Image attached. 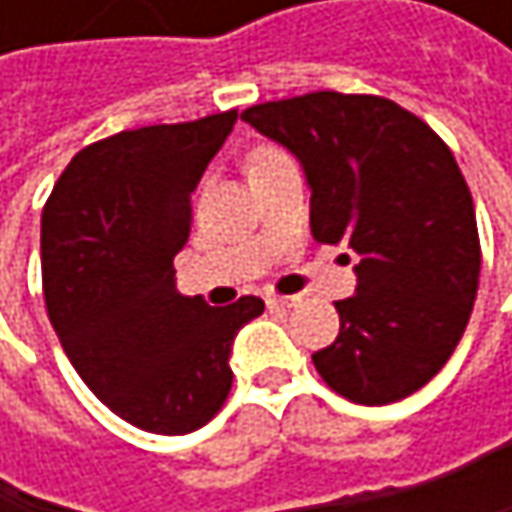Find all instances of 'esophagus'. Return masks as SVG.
I'll return each instance as SVG.
<instances>
[{"label":"esophagus","mask_w":512,"mask_h":512,"mask_svg":"<svg viewBox=\"0 0 512 512\" xmlns=\"http://www.w3.org/2000/svg\"><path fill=\"white\" fill-rule=\"evenodd\" d=\"M266 305L269 308H296L299 305V296H266Z\"/></svg>","instance_id":"esophagus-1"}]
</instances>
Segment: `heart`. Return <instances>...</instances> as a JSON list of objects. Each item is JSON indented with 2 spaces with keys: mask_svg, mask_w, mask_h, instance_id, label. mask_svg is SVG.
<instances>
[{
  "mask_svg": "<svg viewBox=\"0 0 512 512\" xmlns=\"http://www.w3.org/2000/svg\"><path fill=\"white\" fill-rule=\"evenodd\" d=\"M281 151L278 148H255L252 154H249V162H246V168H260V165H269V162H275V159H281Z\"/></svg>",
  "mask_w": 512,
  "mask_h": 512,
  "instance_id": "obj_1",
  "label": "heart"
}]
</instances>
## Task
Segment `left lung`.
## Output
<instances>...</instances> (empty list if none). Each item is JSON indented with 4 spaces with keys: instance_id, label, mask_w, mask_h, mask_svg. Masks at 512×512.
Returning <instances> with one entry per match:
<instances>
[{
    "instance_id": "left-lung-1",
    "label": "left lung",
    "mask_w": 512,
    "mask_h": 512,
    "mask_svg": "<svg viewBox=\"0 0 512 512\" xmlns=\"http://www.w3.org/2000/svg\"><path fill=\"white\" fill-rule=\"evenodd\" d=\"M243 121L302 162L314 240L358 255L356 296L335 302L341 332L311 356L317 373L364 406L415 394L457 350L480 278L474 201L451 148L373 94L314 91Z\"/></svg>"
}]
</instances>
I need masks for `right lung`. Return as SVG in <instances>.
<instances>
[{
  "label": "right lung",
  "instance_id": "right-lung-1",
  "mask_svg": "<svg viewBox=\"0 0 512 512\" xmlns=\"http://www.w3.org/2000/svg\"><path fill=\"white\" fill-rule=\"evenodd\" d=\"M234 121L237 109L94 142L41 216L44 299L64 353L118 418L159 436L192 433L222 409L231 344L263 314L257 296L210 308L174 284L189 195Z\"/></svg>",
  "mask_w": 512,
  "mask_h": 512
}]
</instances>
